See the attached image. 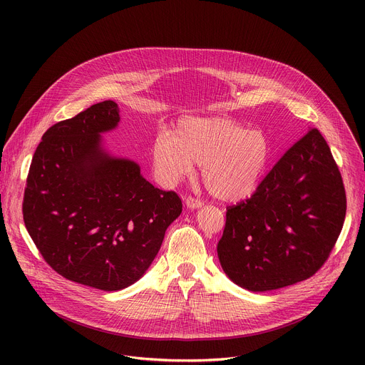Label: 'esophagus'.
<instances>
[{
  "label": "esophagus",
  "instance_id": "obj_1",
  "mask_svg": "<svg viewBox=\"0 0 365 365\" xmlns=\"http://www.w3.org/2000/svg\"><path fill=\"white\" fill-rule=\"evenodd\" d=\"M185 203H186L187 207H190V210H196V207L202 206V200L197 199V197H193V196H187L185 199Z\"/></svg>",
  "mask_w": 365,
  "mask_h": 365
}]
</instances>
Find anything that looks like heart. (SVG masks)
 <instances>
[{"instance_id":"1","label":"heart","mask_w":365,"mask_h":365,"mask_svg":"<svg viewBox=\"0 0 365 365\" xmlns=\"http://www.w3.org/2000/svg\"><path fill=\"white\" fill-rule=\"evenodd\" d=\"M158 179L173 186L200 165V178L214 197L240 200L251 195L270 159V141L259 130L222 118H186L173 133L163 130L151 144Z\"/></svg>"}]
</instances>
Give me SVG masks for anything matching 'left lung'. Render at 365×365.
I'll use <instances>...</instances> for the list:
<instances>
[{
    "label": "left lung",
    "mask_w": 365,
    "mask_h": 365,
    "mask_svg": "<svg viewBox=\"0 0 365 365\" xmlns=\"http://www.w3.org/2000/svg\"><path fill=\"white\" fill-rule=\"evenodd\" d=\"M346 196L319 130H309L245 200L227 207L217 251L225 274L251 292L314 276L341 234Z\"/></svg>",
    "instance_id": "8db88e82"
}]
</instances>
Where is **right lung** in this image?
I'll list each match as a JSON object with an SVG mask.
<instances>
[{
    "label": "right lung",
    "instance_id": "obj_1",
    "mask_svg": "<svg viewBox=\"0 0 365 365\" xmlns=\"http://www.w3.org/2000/svg\"><path fill=\"white\" fill-rule=\"evenodd\" d=\"M118 113L114 101H103L51 125L34 151L23 200L26 228L44 262L106 292L145 273L182 212L178 193L154 187L137 163L101 147V133L117 127Z\"/></svg>",
    "mask_w": 365,
    "mask_h": 365
}]
</instances>
